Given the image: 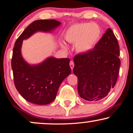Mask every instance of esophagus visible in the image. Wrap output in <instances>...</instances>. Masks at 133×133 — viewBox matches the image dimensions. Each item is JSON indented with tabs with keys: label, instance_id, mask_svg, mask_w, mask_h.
<instances>
[{
	"label": "esophagus",
	"instance_id": "esophagus-1",
	"mask_svg": "<svg viewBox=\"0 0 133 133\" xmlns=\"http://www.w3.org/2000/svg\"><path fill=\"white\" fill-rule=\"evenodd\" d=\"M70 67H71V70H72V69H73V68H74V62L73 61H70Z\"/></svg>",
	"mask_w": 133,
	"mask_h": 133
}]
</instances>
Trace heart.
Here are the masks:
<instances>
[{
  "instance_id": "b5f03b06",
  "label": "heart",
  "mask_w": 133,
  "mask_h": 133,
  "mask_svg": "<svg viewBox=\"0 0 133 133\" xmlns=\"http://www.w3.org/2000/svg\"><path fill=\"white\" fill-rule=\"evenodd\" d=\"M101 33V28L96 23H80L73 25L67 30L65 39L70 43H76L77 51L87 52L97 42Z\"/></svg>"
}]
</instances>
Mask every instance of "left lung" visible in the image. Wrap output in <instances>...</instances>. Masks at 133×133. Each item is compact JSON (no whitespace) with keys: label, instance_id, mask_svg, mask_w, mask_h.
<instances>
[{"label":"left lung","instance_id":"8db88e82","mask_svg":"<svg viewBox=\"0 0 133 133\" xmlns=\"http://www.w3.org/2000/svg\"><path fill=\"white\" fill-rule=\"evenodd\" d=\"M117 38L108 28L93 50L74 57V74L77 77L79 96L88 101L106 97L117 82L121 60Z\"/></svg>","mask_w":133,"mask_h":133}]
</instances>
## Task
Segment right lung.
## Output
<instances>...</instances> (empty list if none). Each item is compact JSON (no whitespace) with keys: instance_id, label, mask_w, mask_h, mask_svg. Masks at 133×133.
Returning a JSON list of instances; mask_svg holds the SVG:
<instances>
[{"instance_id":"add662e5","label":"right lung","mask_w":133,"mask_h":133,"mask_svg":"<svg viewBox=\"0 0 133 133\" xmlns=\"http://www.w3.org/2000/svg\"><path fill=\"white\" fill-rule=\"evenodd\" d=\"M61 24L55 20H37L23 31L16 41L12 50L11 67L14 83L21 95L37 105L49 104L55 99L62 81L71 73L68 58L50 57L41 64L30 66L23 61L21 48L23 39L38 31H50Z\"/></svg>"}]
</instances>
